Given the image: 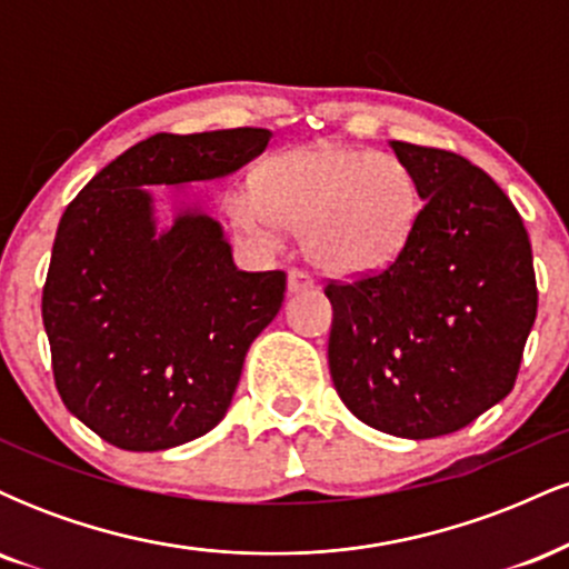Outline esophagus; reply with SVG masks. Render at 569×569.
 Masks as SVG:
<instances>
[{
  "instance_id": "1",
  "label": "esophagus",
  "mask_w": 569,
  "mask_h": 569,
  "mask_svg": "<svg viewBox=\"0 0 569 569\" xmlns=\"http://www.w3.org/2000/svg\"><path fill=\"white\" fill-rule=\"evenodd\" d=\"M316 289V283H312V278L307 276L302 270H291L289 272V293H307Z\"/></svg>"
}]
</instances>
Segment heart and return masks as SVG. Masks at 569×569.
<instances>
[{"label":"heart","instance_id":"b5f03b06","mask_svg":"<svg viewBox=\"0 0 569 569\" xmlns=\"http://www.w3.org/2000/svg\"><path fill=\"white\" fill-rule=\"evenodd\" d=\"M251 187L232 189L230 219L276 248L286 230L302 234L305 257L335 278L388 270L407 248L420 217V187L393 154L316 143L276 154Z\"/></svg>","mask_w":569,"mask_h":569}]
</instances>
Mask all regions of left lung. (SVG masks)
Masks as SVG:
<instances>
[{
    "label": "left lung",
    "mask_w": 569,
    "mask_h": 569,
    "mask_svg": "<svg viewBox=\"0 0 569 569\" xmlns=\"http://www.w3.org/2000/svg\"><path fill=\"white\" fill-rule=\"evenodd\" d=\"M422 211L388 270L329 283V371L367 426L398 439L466 428L511 393L538 312L530 234L489 176L455 152L390 141Z\"/></svg>",
    "instance_id": "obj_1"
}]
</instances>
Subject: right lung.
Instances as JSON below:
<instances>
[{
	"label": "right lung",
	"mask_w": 569,
	"mask_h": 569,
	"mask_svg": "<svg viewBox=\"0 0 569 569\" xmlns=\"http://www.w3.org/2000/svg\"><path fill=\"white\" fill-rule=\"evenodd\" d=\"M264 128L158 133L101 168L58 224L42 321L61 401L128 452L200 439L230 409L246 352L283 305L286 272H243L211 198L264 152ZM147 186H171L160 228Z\"/></svg>",
	"instance_id": "obj_1"
}]
</instances>
